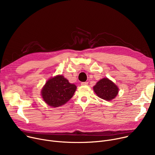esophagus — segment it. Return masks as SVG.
<instances>
[{"label": "esophagus", "mask_w": 155, "mask_h": 155, "mask_svg": "<svg viewBox=\"0 0 155 155\" xmlns=\"http://www.w3.org/2000/svg\"><path fill=\"white\" fill-rule=\"evenodd\" d=\"M88 84V82H81V85L84 86V85H87Z\"/></svg>", "instance_id": "1"}]
</instances>
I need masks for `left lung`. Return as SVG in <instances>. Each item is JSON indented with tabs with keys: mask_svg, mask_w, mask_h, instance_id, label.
<instances>
[{
	"mask_svg": "<svg viewBox=\"0 0 155 155\" xmlns=\"http://www.w3.org/2000/svg\"><path fill=\"white\" fill-rule=\"evenodd\" d=\"M94 90L98 97L106 101L115 98L118 94V87L107 78L99 80L94 87Z\"/></svg>",
	"mask_w": 155,
	"mask_h": 155,
	"instance_id": "left-lung-1",
	"label": "left lung"
}]
</instances>
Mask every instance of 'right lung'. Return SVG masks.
Masks as SVG:
<instances>
[{
  "label": "right lung",
  "mask_w": 155,
  "mask_h": 155,
  "mask_svg": "<svg viewBox=\"0 0 155 155\" xmlns=\"http://www.w3.org/2000/svg\"><path fill=\"white\" fill-rule=\"evenodd\" d=\"M76 89V85L69 83L64 76L57 75L46 82L41 94L47 105L58 107L66 104L73 97Z\"/></svg>",
  "instance_id": "right-lung-1"
}]
</instances>
